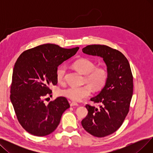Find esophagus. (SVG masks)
I'll use <instances>...</instances> for the list:
<instances>
[{
  "label": "esophagus",
  "mask_w": 153,
  "mask_h": 153,
  "mask_svg": "<svg viewBox=\"0 0 153 153\" xmlns=\"http://www.w3.org/2000/svg\"><path fill=\"white\" fill-rule=\"evenodd\" d=\"M70 105L71 107H73V106H78L79 104L76 102H71L70 103Z\"/></svg>",
  "instance_id": "obj_1"
}]
</instances>
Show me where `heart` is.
Here are the masks:
<instances>
[{"label": "heart", "mask_w": 153, "mask_h": 153, "mask_svg": "<svg viewBox=\"0 0 153 153\" xmlns=\"http://www.w3.org/2000/svg\"><path fill=\"white\" fill-rule=\"evenodd\" d=\"M72 66L80 73L85 75L84 82L94 91L102 89L107 82L108 72L103 67H95V63L87 58H80L72 64ZM66 72V68L59 66L56 69V79L59 82H62ZM88 85L82 87H69L60 91L59 94L73 101L80 102L91 94V89Z\"/></svg>", "instance_id": "obj_1"}]
</instances>
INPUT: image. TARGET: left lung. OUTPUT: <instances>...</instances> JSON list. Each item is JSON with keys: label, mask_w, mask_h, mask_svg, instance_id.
Listing matches in <instances>:
<instances>
[{"label": "left lung", "mask_w": 153, "mask_h": 153, "mask_svg": "<svg viewBox=\"0 0 153 153\" xmlns=\"http://www.w3.org/2000/svg\"><path fill=\"white\" fill-rule=\"evenodd\" d=\"M82 52L99 56L107 66V82L100 92L91 99L100 105L96 108L87 104L88 114L81 122L86 131L96 137H104L121 126L129 111L133 91L130 66L121 52L106 45H88Z\"/></svg>", "instance_id": "1"}]
</instances>
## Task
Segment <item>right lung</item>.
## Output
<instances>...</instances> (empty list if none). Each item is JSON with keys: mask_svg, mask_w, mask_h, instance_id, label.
<instances>
[{"mask_svg": "<svg viewBox=\"0 0 153 153\" xmlns=\"http://www.w3.org/2000/svg\"><path fill=\"white\" fill-rule=\"evenodd\" d=\"M79 49L44 44L24 51L16 61L10 100L19 123L29 133L38 136L50 134L58 127L64 111L69 108L64 97L48 104L43 99L51 94L50 85L57 84L58 67Z\"/></svg>", "mask_w": 153, "mask_h": 153, "instance_id": "right-lung-1", "label": "right lung"}]
</instances>
